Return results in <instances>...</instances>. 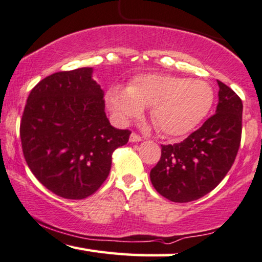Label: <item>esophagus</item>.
I'll return each instance as SVG.
<instances>
[{"label":"esophagus","instance_id":"esophagus-1","mask_svg":"<svg viewBox=\"0 0 262 262\" xmlns=\"http://www.w3.org/2000/svg\"><path fill=\"white\" fill-rule=\"evenodd\" d=\"M141 141H142L141 136H138L137 134H135V132H132L130 136V142H141Z\"/></svg>","mask_w":262,"mask_h":262}]
</instances>
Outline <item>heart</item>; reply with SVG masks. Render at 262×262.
Listing matches in <instances>:
<instances>
[{
	"label": "heart",
	"instance_id": "obj_1",
	"mask_svg": "<svg viewBox=\"0 0 262 262\" xmlns=\"http://www.w3.org/2000/svg\"><path fill=\"white\" fill-rule=\"evenodd\" d=\"M106 100L112 113L123 123L138 117L143 107H150V116L159 132L182 136L209 113L213 103V91L202 80L146 74L136 77L126 89L111 88Z\"/></svg>",
	"mask_w": 262,
	"mask_h": 262
}]
</instances>
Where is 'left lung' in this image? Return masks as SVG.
<instances>
[{
	"mask_svg": "<svg viewBox=\"0 0 262 262\" xmlns=\"http://www.w3.org/2000/svg\"><path fill=\"white\" fill-rule=\"evenodd\" d=\"M216 113L175 144L161 145V159L150 171L157 192L174 203L202 198L217 187L235 162L242 135V100L223 82Z\"/></svg>",
	"mask_w": 262,
	"mask_h": 262,
	"instance_id": "obj_1",
	"label": "left lung"
}]
</instances>
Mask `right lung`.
<instances>
[{
    "label": "right lung",
    "instance_id": "obj_1",
    "mask_svg": "<svg viewBox=\"0 0 262 262\" xmlns=\"http://www.w3.org/2000/svg\"><path fill=\"white\" fill-rule=\"evenodd\" d=\"M92 68L59 71L32 89L20 123L23 152L32 173L66 199H84L108 177L112 154L131 131L114 128Z\"/></svg>",
    "mask_w": 262,
    "mask_h": 262
}]
</instances>
